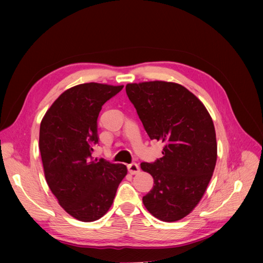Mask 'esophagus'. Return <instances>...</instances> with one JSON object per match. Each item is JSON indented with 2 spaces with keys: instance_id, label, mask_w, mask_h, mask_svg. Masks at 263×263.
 <instances>
[{
  "instance_id": "obj_1",
  "label": "esophagus",
  "mask_w": 263,
  "mask_h": 263,
  "mask_svg": "<svg viewBox=\"0 0 263 263\" xmlns=\"http://www.w3.org/2000/svg\"><path fill=\"white\" fill-rule=\"evenodd\" d=\"M127 169H128L129 173H132V174H136V173H138L140 171L139 165L137 163H135V162L129 163L128 165H127Z\"/></svg>"
}]
</instances>
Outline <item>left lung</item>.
Returning a JSON list of instances; mask_svg holds the SVG:
<instances>
[{
    "mask_svg": "<svg viewBox=\"0 0 263 263\" xmlns=\"http://www.w3.org/2000/svg\"><path fill=\"white\" fill-rule=\"evenodd\" d=\"M126 93L149 138L164 144L161 158L140 164L155 184L142 202L158 219L180 220L201 201L216 164L212 117L203 103L178 83H129Z\"/></svg>",
    "mask_w": 263,
    "mask_h": 263,
    "instance_id": "left-lung-1",
    "label": "left lung"
}]
</instances>
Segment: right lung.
Listing matches in <instances>:
<instances>
[{
  "instance_id": "add662e5",
  "label": "right lung",
  "mask_w": 263,
  "mask_h": 263,
  "mask_svg": "<svg viewBox=\"0 0 263 263\" xmlns=\"http://www.w3.org/2000/svg\"><path fill=\"white\" fill-rule=\"evenodd\" d=\"M122 89L94 82L76 85L53 102L41 123L39 150L47 184L78 220L94 221L105 215L127 174L125 164L92 158L102 106Z\"/></svg>"
}]
</instances>
